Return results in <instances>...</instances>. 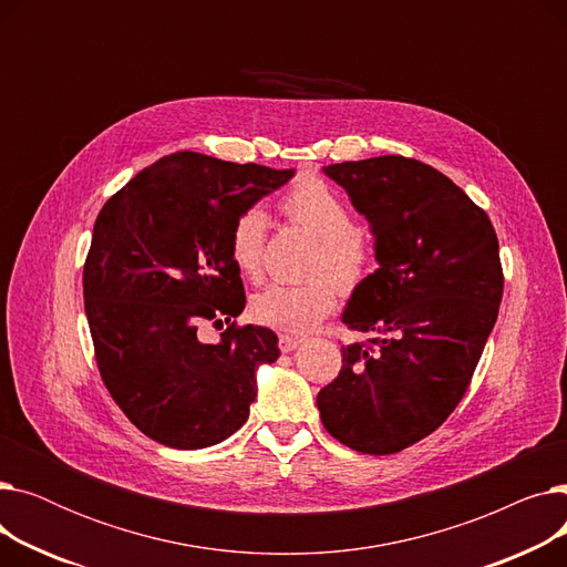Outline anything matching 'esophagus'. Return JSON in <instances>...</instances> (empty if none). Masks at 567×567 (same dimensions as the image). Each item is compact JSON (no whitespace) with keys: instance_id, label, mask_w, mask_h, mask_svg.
<instances>
[{"instance_id":"esophagus-1","label":"esophagus","mask_w":567,"mask_h":567,"mask_svg":"<svg viewBox=\"0 0 567 567\" xmlns=\"http://www.w3.org/2000/svg\"><path fill=\"white\" fill-rule=\"evenodd\" d=\"M303 342V338H299V336H289V333H282L280 336V340H278V344H280V351H293L296 347H299Z\"/></svg>"}]
</instances>
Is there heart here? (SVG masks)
I'll return each instance as SVG.
<instances>
[{"label":"heart","instance_id":"heart-1","mask_svg":"<svg viewBox=\"0 0 567 567\" xmlns=\"http://www.w3.org/2000/svg\"><path fill=\"white\" fill-rule=\"evenodd\" d=\"M285 216L319 238L310 271L329 274L344 289L359 285L370 268V244L355 229L349 204L317 176H306L282 197ZM268 216L261 206L238 214L229 231V257L238 274L257 282L264 276ZM331 277V278H332ZM330 278V279H331ZM328 276L299 285H268L250 301L252 317L285 333H306L338 303V287Z\"/></svg>","mask_w":567,"mask_h":567}]
</instances>
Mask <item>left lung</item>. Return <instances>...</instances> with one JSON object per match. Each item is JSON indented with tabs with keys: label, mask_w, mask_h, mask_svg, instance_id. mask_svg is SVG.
<instances>
[{
	"label": "left lung",
	"mask_w": 567,
	"mask_h": 567,
	"mask_svg": "<svg viewBox=\"0 0 567 567\" xmlns=\"http://www.w3.org/2000/svg\"><path fill=\"white\" fill-rule=\"evenodd\" d=\"M374 236L379 268L342 312L370 347H342L317 395L333 439L391 455L432 434L460 404L498 317V238L481 206L439 169L404 156L323 167Z\"/></svg>",
	"instance_id": "left-lung-1"
}]
</instances>
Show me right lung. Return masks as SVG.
Instances as JSON below:
<instances>
[{"mask_svg": "<svg viewBox=\"0 0 567 567\" xmlns=\"http://www.w3.org/2000/svg\"><path fill=\"white\" fill-rule=\"evenodd\" d=\"M291 176L182 152L144 167L101 208L82 276L96 363L128 421L167 449L231 436L257 398V368L278 361L271 329L231 323L204 344L197 326L244 312L231 225Z\"/></svg>", "mask_w": 567, "mask_h": 567, "instance_id": "1", "label": "right lung"}]
</instances>
